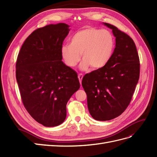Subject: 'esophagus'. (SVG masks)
<instances>
[{
  "label": "esophagus",
  "instance_id": "34e87169",
  "mask_svg": "<svg viewBox=\"0 0 157 157\" xmlns=\"http://www.w3.org/2000/svg\"><path fill=\"white\" fill-rule=\"evenodd\" d=\"M83 74H78V79H79V83L80 84H82V78H83Z\"/></svg>",
  "mask_w": 157,
  "mask_h": 157
}]
</instances>
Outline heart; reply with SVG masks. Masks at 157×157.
<instances>
[{
	"mask_svg": "<svg viewBox=\"0 0 157 157\" xmlns=\"http://www.w3.org/2000/svg\"><path fill=\"white\" fill-rule=\"evenodd\" d=\"M115 48V38L111 31L88 26L79 30L71 38V44L61 48V55L67 66L77 65L82 54V70L90 66L99 69L109 62Z\"/></svg>",
	"mask_w": 157,
	"mask_h": 157,
	"instance_id": "heart-1",
	"label": "heart"
}]
</instances>
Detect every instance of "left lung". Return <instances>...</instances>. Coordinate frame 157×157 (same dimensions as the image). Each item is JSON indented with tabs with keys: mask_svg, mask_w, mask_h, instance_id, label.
Returning <instances> with one entry per match:
<instances>
[{
	"mask_svg": "<svg viewBox=\"0 0 157 157\" xmlns=\"http://www.w3.org/2000/svg\"><path fill=\"white\" fill-rule=\"evenodd\" d=\"M115 37V48L106 65L87 74L82 86L94 119L109 121L121 115L131 101L140 74V61L132 39L108 23Z\"/></svg>",
	"mask_w": 157,
	"mask_h": 157,
	"instance_id": "left-lung-1",
	"label": "left lung"
}]
</instances>
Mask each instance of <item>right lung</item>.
I'll return each mask as SVG.
<instances>
[{
  "instance_id": "right-lung-1",
  "label": "right lung",
  "mask_w": 157,
  "mask_h": 157,
  "mask_svg": "<svg viewBox=\"0 0 157 157\" xmlns=\"http://www.w3.org/2000/svg\"><path fill=\"white\" fill-rule=\"evenodd\" d=\"M68 28L59 23L35 30L22 44L16 63L23 105L45 127L64 121L68 100L80 87L77 73L62 61L61 48Z\"/></svg>"
}]
</instances>
